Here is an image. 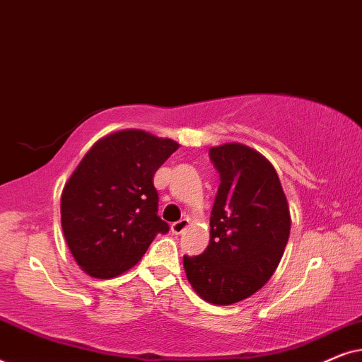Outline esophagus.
<instances>
[{"label": "esophagus", "mask_w": 362, "mask_h": 362, "mask_svg": "<svg viewBox=\"0 0 362 362\" xmlns=\"http://www.w3.org/2000/svg\"><path fill=\"white\" fill-rule=\"evenodd\" d=\"M189 226V219L185 217V219H180L177 222H173L171 224V232L173 234H182L186 230V227Z\"/></svg>", "instance_id": "esophagus-1"}]
</instances>
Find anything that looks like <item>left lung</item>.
Instances as JSON below:
<instances>
[{
  "label": "left lung",
  "instance_id": "1",
  "mask_svg": "<svg viewBox=\"0 0 362 362\" xmlns=\"http://www.w3.org/2000/svg\"><path fill=\"white\" fill-rule=\"evenodd\" d=\"M221 185L211 212V240L182 257L202 300L232 305L259 291L279 267L290 235V209L275 168L259 151L226 143L209 150Z\"/></svg>",
  "mask_w": 362,
  "mask_h": 362
}]
</instances>
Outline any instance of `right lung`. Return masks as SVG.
<instances>
[{
	"label": "right lung",
	"instance_id": "1",
	"mask_svg": "<svg viewBox=\"0 0 362 362\" xmlns=\"http://www.w3.org/2000/svg\"><path fill=\"white\" fill-rule=\"evenodd\" d=\"M180 145L143 130L98 140L64 186L61 222L78 267L93 279H113L141 259L170 226L158 216L153 176Z\"/></svg>",
	"mask_w": 362,
	"mask_h": 362
}]
</instances>
